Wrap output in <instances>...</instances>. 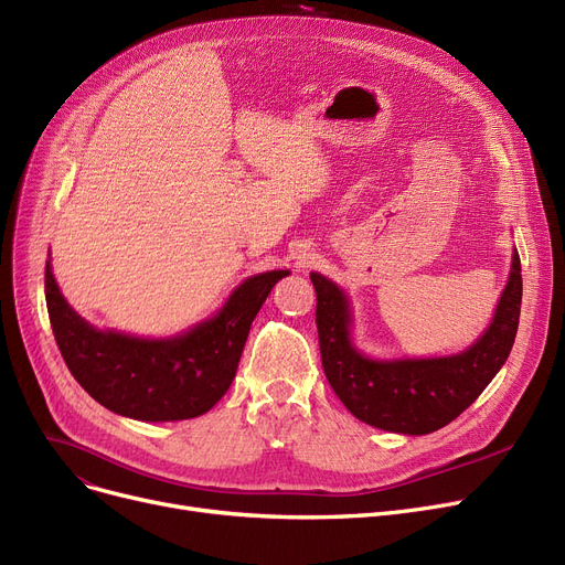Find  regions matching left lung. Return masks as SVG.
<instances>
[{"label": "left lung", "mask_w": 565, "mask_h": 565, "mask_svg": "<svg viewBox=\"0 0 565 565\" xmlns=\"http://www.w3.org/2000/svg\"><path fill=\"white\" fill-rule=\"evenodd\" d=\"M322 371L334 394L360 422L380 430L428 435L451 424L481 396L509 360L522 305L520 256L513 252L503 288L486 334L460 354L430 360H371L352 345L345 292L311 273Z\"/></svg>", "instance_id": "1"}]
</instances>
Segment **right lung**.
<instances>
[{"mask_svg": "<svg viewBox=\"0 0 565 565\" xmlns=\"http://www.w3.org/2000/svg\"><path fill=\"white\" fill-rule=\"evenodd\" d=\"M286 275L288 270H273L245 279L217 316L171 339L96 330L68 307L50 260L45 300L56 345L88 396L137 422H181L205 414L226 394L252 322Z\"/></svg>", "mask_w": 565, "mask_h": 565, "instance_id": "add662e5", "label": "right lung"}]
</instances>
